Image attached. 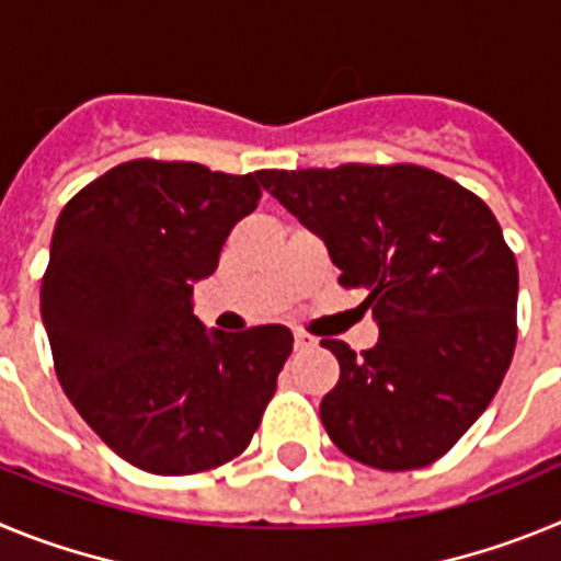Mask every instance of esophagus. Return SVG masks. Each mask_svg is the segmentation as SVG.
<instances>
[{
	"instance_id": "1",
	"label": "esophagus",
	"mask_w": 561,
	"mask_h": 561,
	"mask_svg": "<svg viewBox=\"0 0 561 561\" xmlns=\"http://www.w3.org/2000/svg\"><path fill=\"white\" fill-rule=\"evenodd\" d=\"M295 348H297V351H311V348H317V336L304 334V331H297V334H295Z\"/></svg>"
}]
</instances>
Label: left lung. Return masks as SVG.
<instances>
[{
	"instance_id": "1",
	"label": "left lung",
	"mask_w": 561,
	"mask_h": 561,
	"mask_svg": "<svg viewBox=\"0 0 561 561\" xmlns=\"http://www.w3.org/2000/svg\"><path fill=\"white\" fill-rule=\"evenodd\" d=\"M325 241L345 289H365L379 342L323 340L340 381L320 404L348 458L385 472L447 455L497 393L517 345V261L472 191L421 165L257 171Z\"/></svg>"
}]
</instances>
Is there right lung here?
Returning <instances> with one entry per match:
<instances>
[{"mask_svg":"<svg viewBox=\"0 0 561 561\" xmlns=\"http://www.w3.org/2000/svg\"><path fill=\"white\" fill-rule=\"evenodd\" d=\"M261 199L257 171L131 160L61 210L42 320L64 393L114 453L196 474L250 447L291 354L286 325L205 331L193 284Z\"/></svg>","mask_w":561,"mask_h":561,"instance_id":"add662e5","label":"right lung"}]
</instances>
